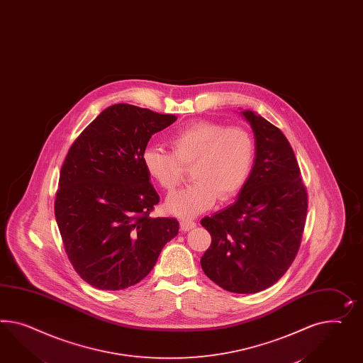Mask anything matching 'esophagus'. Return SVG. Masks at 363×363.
I'll list each match as a JSON object with an SVG mask.
<instances>
[{
    "label": "esophagus",
    "instance_id": "1",
    "mask_svg": "<svg viewBox=\"0 0 363 363\" xmlns=\"http://www.w3.org/2000/svg\"><path fill=\"white\" fill-rule=\"evenodd\" d=\"M194 227H196V223L194 220H189V219L181 220V230L182 231H189V230H191Z\"/></svg>",
    "mask_w": 363,
    "mask_h": 363
}]
</instances>
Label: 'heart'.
Returning <instances> with one entry per match:
<instances>
[{
	"label": "heart",
	"mask_w": 363,
	"mask_h": 363,
	"mask_svg": "<svg viewBox=\"0 0 363 363\" xmlns=\"http://www.w3.org/2000/svg\"><path fill=\"white\" fill-rule=\"evenodd\" d=\"M172 153L147 147L143 162L158 186L172 191L182 181L184 167H191L190 186L167 196V213L191 218L228 201L245 187L255 161V140L242 127H227L211 120H198L169 138Z\"/></svg>",
	"instance_id": "heart-1"
}]
</instances>
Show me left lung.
Instances as JSON below:
<instances>
[{
	"instance_id": "1",
	"label": "left lung",
	"mask_w": 363,
	"mask_h": 363,
	"mask_svg": "<svg viewBox=\"0 0 363 363\" xmlns=\"http://www.w3.org/2000/svg\"><path fill=\"white\" fill-rule=\"evenodd\" d=\"M255 138V161L235 203L205 216L211 245L201 257L210 280L234 294H256L291 267L304 231L308 194L284 133L242 111Z\"/></svg>"
}]
</instances>
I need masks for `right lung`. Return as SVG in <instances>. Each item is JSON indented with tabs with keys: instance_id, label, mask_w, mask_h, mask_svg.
Instances as JSON below:
<instances>
[{
	"instance_id": "1",
	"label": "right lung",
	"mask_w": 363,
	"mask_h": 363,
	"mask_svg": "<svg viewBox=\"0 0 363 363\" xmlns=\"http://www.w3.org/2000/svg\"><path fill=\"white\" fill-rule=\"evenodd\" d=\"M174 115L115 104L69 147L59 174L55 219L79 276L103 291L138 284L178 234L174 218L149 216L160 196L143 162L150 138Z\"/></svg>"
}]
</instances>
